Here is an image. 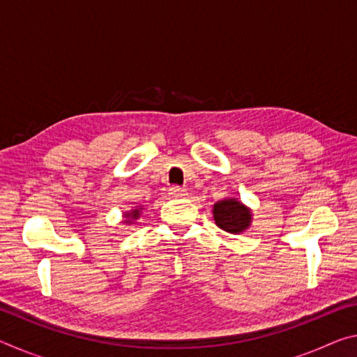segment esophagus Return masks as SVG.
<instances>
[{
  "mask_svg": "<svg viewBox=\"0 0 357 357\" xmlns=\"http://www.w3.org/2000/svg\"><path fill=\"white\" fill-rule=\"evenodd\" d=\"M168 193H170L173 198H185L187 197V190L183 189V187H178V185L170 187V190H168Z\"/></svg>",
  "mask_w": 357,
  "mask_h": 357,
  "instance_id": "34e87169",
  "label": "esophagus"
}]
</instances>
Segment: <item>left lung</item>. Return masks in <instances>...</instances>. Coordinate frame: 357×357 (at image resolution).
Returning <instances> with one entry per match:
<instances>
[{
    "mask_svg": "<svg viewBox=\"0 0 357 357\" xmlns=\"http://www.w3.org/2000/svg\"><path fill=\"white\" fill-rule=\"evenodd\" d=\"M213 217L215 225L231 234H241L252 225V209L238 198H223L214 203Z\"/></svg>",
    "mask_w": 357,
    "mask_h": 357,
    "instance_id": "obj_1",
    "label": "left lung"
}]
</instances>
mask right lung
<instances>
[{"instance_id": "add662e5", "label": "right lung", "mask_w": 357, "mask_h": 357, "mask_svg": "<svg viewBox=\"0 0 357 357\" xmlns=\"http://www.w3.org/2000/svg\"><path fill=\"white\" fill-rule=\"evenodd\" d=\"M142 211H143V206H134L130 211H126L123 215L124 217L123 223H134L137 219H140Z\"/></svg>"}]
</instances>
